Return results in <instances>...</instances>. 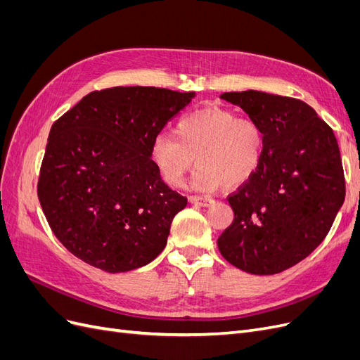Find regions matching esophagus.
<instances>
[{
  "label": "esophagus",
  "instance_id": "obj_1",
  "mask_svg": "<svg viewBox=\"0 0 360 360\" xmlns=\"http://www.w3.org/2000/svg\"><path fill=\"white\" fill-rule=\"evenodd\" d=\"M189 201H191L192 204L202 205V207H207V205H212V204H213V198L204 197V195H191Z\"/></svg>",
  "mask_w": 360,
  "mask_h": 360
}]
</instances>
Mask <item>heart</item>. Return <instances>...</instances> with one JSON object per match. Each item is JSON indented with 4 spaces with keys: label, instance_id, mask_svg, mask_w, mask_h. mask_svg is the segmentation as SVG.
I'll list each match as a JSON object with an SVG mask.
<instances>
[{
    "label": "heart",
    "instance_id": "1",
    "mask_svg": "<svg viewBox=\"0 0 360 360\" xmlns=\"http://www.w3.org/2000/svg\"><path fill=\"white\" fill-rule=\"evenodd\" d=\"M264 130L255 120L222 106H204L179 120L174 135L153 138L148 156L159 177L177 188L197 158L192 184L214 191L238 188L252 179L264 156Z\"/></svg>",
    "mask_w": 360,
    "mask_h": 360
}]
</instances>
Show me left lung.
Listing matches in <instances>:
<instances>
[{
  "label": "left lung",
  "mask_w": 360,
  "mask_h": 360,
  "mask_svg": "<svg viewBox=\"0 0 360 360\" xmlns=\"http://www.w3.org/2000/svg\"><path fill=\"white\" fill-rule=\"evenodd\" d=\"M263 127L259 169L228 195L234 221L217 238L222 257L254 275H275L307 258L330 231L345 198L340 148L332 127L294 97L230 91Z\"/></svg>",
  "instance_id": "obj_1"
}]
</instances>
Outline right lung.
I'll return each mask as SVG.
<instances>
[{"instance_id":"1","label":"right lung","mask_w":360,"mask_h":360,"mask_svg":"<svg viewBox=\"0 0 360 360\" xmlns=\"http://www.w3.org/2000/svg\"><path fill=\"white\" fill-rule=\"evenodd\" d=\"M193 96L112 86L84 96L52 124L37 195L69 252L111 274L143 267L162 252L188 198L162 181L148 148Z\"/></svg>"}]
</instances>
